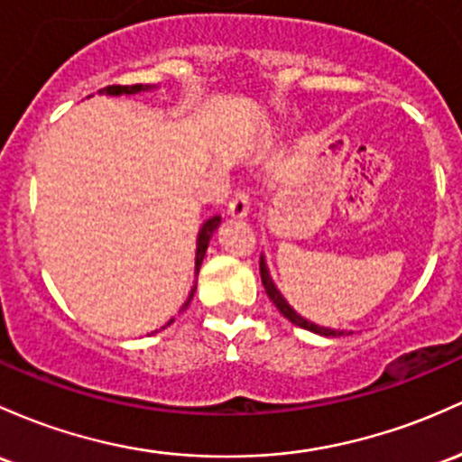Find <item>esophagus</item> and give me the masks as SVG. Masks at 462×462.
Segmentation results:
<instances>
[{
    "instance_id": "obj_1",
    "label": "esophagus",
    "mask_w": 462,
    "mask_h": 462,
    "mask_svg": "<svg viewBox=\"0 0 462 462\" xmlns=\"http://www.w3.org/2000/svg\"><path fill=\"white\" fill-rule=\"evenodd\" d=\"M247 212H250V199H247L245 192L236 190L232 199L227 201V215L232 219H243V217H247Z\"/></svg>"
}]
</instances>
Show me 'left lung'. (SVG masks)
Masks as SVG:
<instances>
[{"mask_svg":"<svg viewBox=\"0 0 462 462\" xmlns=\"http://www.w3.org/2000/svg\"><path fill=\"white\" fill-rule=\"evenodd\" d=\"M261 281H263V287H265L267 296H270V300L273 302V305H276L278 311H281L282 316H285L289 322H293V324H296V327H300V328H307V331L318 333V336H327V337H337V336H344V331H336V328H324V327H318V324L309 322V320H305V318H302V316H298V313L293 311V309L287 305V300H285V298L281 296V291H278L276 285H273V281H272L270 272H267L265 258H263V256H261Z\"/></svg>","mask_w":462,"mask_h":462,"instance_id":"1","label":"left lung"}]
</instances>
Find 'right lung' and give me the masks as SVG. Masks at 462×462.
I'll return each instance as SVG.
<instances>
[{"label": "right lung", "mask_w": 462, "mask_h": 462, "mask_svg": "<svg viewBox=\"0 0 462 462\" xmlns=\"http://www.w3.org/2000/svg\"><path fill=\"white\" fill-rule=\"evenodd\" d=\"M146 89H151L149 85H109V88H105V89H100V94H109V96H120V94H138V91H146ZM219 223H221V217H210V219H208L204 226H201V230H199V236H197V254H195V272L199 273V267H201V263H204V256H206V250H208V243H210V236H212V232L217 230V227H219ZM195 289L197 287H192L190 289V293H189V300L184 302V305H181V311H184L186 307L190 305V300H192V296H195ZM175 318H171L169 322L164 324V327H169L171 322H173ZM162 327V328H164Z\"/></svg>", "instance_id": "1"}]
</instances>
